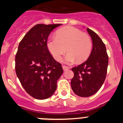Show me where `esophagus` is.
<instances>
[{"label": "esophagus", "mask_w": 123, "mask_h": 123, "mask_svg": "<svg viewBox=\"0 0 123 123\" xmlns=\"http://www.w3.org/2000/svg\"><path fill=\"white\" fill-rule=\"evenodd\" d=\"M63 69L64 71H67V70H68V69H69V68L68 67H67V66L63 65Z\"/></svg>", "instance_id": "esophagus-1"}]
</instances>
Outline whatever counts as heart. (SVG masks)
I'll return each instance as SVG.
<instances>
[{"label": "heart", "mask_w": 123, "mask_h": 123, "mask_svg": "<svg viewBox=\"0 0 123 123\" xmlns=\"http://www.w3.org/2000/svg\"><path fill=\"white\" fill-rule=\"evenodd\" d=\"M47 46L53 57L60 61L66 52H68L65 60L71 63L86 60L91 53L92 42L87 34L73 27H65L56 31L55 37H50Z\"/></svg>", "instance_id": "heart-1"}]
</instances>
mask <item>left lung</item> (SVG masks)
Instances as JSON below:
<instances>
[{
    "label": "left lung",
    "instance_id": "obj_1",
    "mask_svg": "<svg viewBox=\"0 0 123 123\" xmlns=\"http://www.w3.org/2000/svg\"><path fill=\"white\" fill-rule=\"evenodd\" d=\"M87 31L92 40V52L85 62L71 68L74 72L71 88L75 94L82 97L94 95L100 89L106 78L108 65L105 44L94 31L89 28Z\"/></svg>",
    "mask_w": 123,
    "mask_h": 123
}]
</instances>
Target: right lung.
I'll use <instances>...</instances> for the list:
<instances>
[{
  "label": "right lung",
  "mask_w": 123,
  "mask_h": 123,
  "mask_svg": "<svg viewBox=\"0 0 123 123\" xmlns=\"http://www.w3.org/2000/svg\"><path fill=\"white\" fill-rule=\"evenodd\" d=\"M61 24H37L23 38L15 56V71L29 95L44 100L53 95L63 70L47 46L49 36Z\"/></svg>",
  "instance_id": "right-lung-1"
}]
</instances>
